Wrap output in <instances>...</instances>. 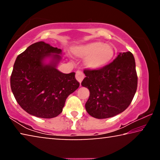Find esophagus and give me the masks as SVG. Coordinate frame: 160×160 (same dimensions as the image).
Listing matches in <instances>:
<instances>
[{
    "label": "esophagus",
    "mask_w": 160,
    "mask_h": 160,
    "mask_svg": "<svg viewBox=\"0 0 160 160\" xmlns=\"http://www.w3.org/2000/svg\"><path fill=\"white\" fill-rule=\"evenodd\" d=\"M75 78H76V80L78 82L81 83V82L84 79V78H85V75H84V73L81 70H77L76 74H75Z\"/></svg>",
    "instance_id": "34e87169"
}]
</instances>
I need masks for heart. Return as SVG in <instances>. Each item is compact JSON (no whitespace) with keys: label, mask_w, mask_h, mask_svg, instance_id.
Masks as SVG:
<instances>
[{"label":"heart","mask_w":160,"mask_h":160,"mask_svg":"<svg viewBox=\"0 0 160 160\" xmlns=\"http://www.w3.org/2000/svg\"><path fill=\"white\" fill-rule=\"evenodd\" d=\"M72 53L77 58L85 59V66L90 70L107 66L113 58L114 50L109 44L94 42L75 47Z\"/></svg>","instance_id":"1"}]
</instances>
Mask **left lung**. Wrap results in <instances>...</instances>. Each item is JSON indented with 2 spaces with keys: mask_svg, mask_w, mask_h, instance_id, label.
Wrapping results in <instances>:
<instances>
[{
  "mask_svg": "<svg viewBox=\"0 0 160 160\" xmlns=\"http://www.w3.org/2000/svg\"><path fill=\"white\" fill-rule=\"evenodd\" d=\"M84 73L86 77L81 85L90 90L85 109L90 116L99 119L107 118L128 107L138 86L132 53H119L107 66L99 70H85Z\"/></svg>",
  "mask_w": 160,
  "mask_h": 160,
  "instance_id": "8db88e82",
  "label": "left lung"
}]
</instances>
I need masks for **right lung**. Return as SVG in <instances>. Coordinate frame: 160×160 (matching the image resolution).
Segmentation results:
<instances>
[{"instance_id":"1","label":"right lung","mask_w":160,"mask_h":160,"mask_svg":"<svg viewBox=\"0 0 160 160\" xmlns=\"http://www.w3.org/2000/svg\"><path fill=\"white\" fill-rule=\"evenodd\" d=\"M62 51L44 42L29 46L16 58L10 87L16 101L29 114L51 118L63 111L67 97L79 88L75 72L56 68ZM49 58L48 63L45 60Z\"/></svg>"}]
</instances>
